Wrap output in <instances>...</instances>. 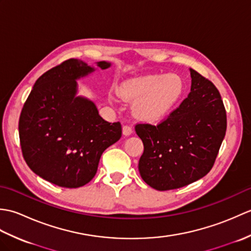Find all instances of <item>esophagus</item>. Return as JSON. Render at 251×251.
<instances>
[{"mask_svg": "<svg viewBox=\"0 0 251 251\" xmlns=\"http://www.w3.org/2000/svg\"><path fill=\"white\" fill-rule=\"evenodd\" d=\"M122 131H123V135L127 137V136H130L132 134V128L128 125H124L122 128Z\"/></svg>", "mask_w": 251, "mask_h": 251, "instance_id": "obj_1", "label": "esophagus"}]
</instances>
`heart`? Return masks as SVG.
<instances>
[{
	"label": "heart",
	"mask_w": 251,
	"mask_h": 251,
	"mask_svg": "<svg viewBox=\"0 0 251 251\" xmlns=\"http://www.w3.org/2000/svg\"><path fill=\"white\" fill-rule=\"evenodd\" d=\"M184 81L176 73L147 74L130 78L120 87L121 97L134 102V114L154 122L166 116L184 94Z\"/></svg>",
	"instance_id": "heart-1"
}]
</instances>
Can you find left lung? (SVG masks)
I'll list each match as a JSON object with an SVG mask.
<instances>
[{
	"instance_id": "1",
	"label": "left lung",
	"mask_w": 251,
	"mask_h": 251,
	"mask_svg": "<svg viewBox=\"0 0 251 251\" xmlns=\"http://www.w3.org/2000/svg\"><path fill=\"white\" fill-rule=\"evenodd\" d=\"M191 92L167 120L156 126L138 124L143 142L141 178L151 188H182L204 177L214 166L226 131L221 96L209 79L190 69Z\"/></svg>"
}]
</instances>
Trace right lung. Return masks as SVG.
<instances>
[{
	"label": "right lung",
	"mask_w": 251,
	"mask_h": 251,
	"mask_svg": "<svg viewBox=\"0 0 251 251\" xmlns=\"http://www.w3.org/2000/svg\"><path fill=\"white\" fill-rule=\"evenodd\" d=\"M105 70L111 62L99 61ZM96 69L69 59L36 79L19 119L23 155L30 169L62 188H79L92 180L106 148L120 140V122L104 121L97 106L77 96V79Z\"/></svg>",
	"instance_id": "1"
}]
</instances>
